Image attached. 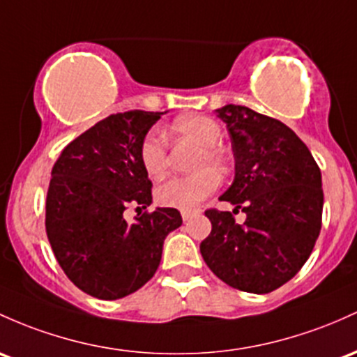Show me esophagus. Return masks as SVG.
I'll return each instance as SVG.
<instances>
[{
    "instance_id": "34e87169",
    "label": "esophagus",
    "mask_w": 357,
    "mask_h": 357,
    "mask_svg": "<svg viewBox=\"0 0 357 357\" xmlns=\"http://www.w3.org/2000/svg\"><path fill=\"white\" fill-rule=\"evenodd\" d=\"M195 213H197V211H191V210H185V211H181V217H183V220H185V222L191 220V218L195 217Z\"/></svg>"
}]
</instances>
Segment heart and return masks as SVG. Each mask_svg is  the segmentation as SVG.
Returning a JSON list of instances; mask_svg holds the SVG:
<instances>
[{
    "instance_id": "heart-1",
    "label": "heart",
    "mask_w": 357,
    "mask_h": 357,
    "mask_svg": "<svg viewBox=\"0 0 357 357\" xmlns=\"http://www.w3.org/2000/svg\"><path fill=\"white\" fill-rule=\"evenodd\" d=\"M172 135L181 137L197 144L199 149L191 176L172 178L155 190V199L160 206L178 210H193L206 197L217 190L215 172H225L229 160L223 151L217 147L222 139V130L215 120L203 115H191L178 119L171 125ZM140 162L149 178L160 179L167 171V149L159 132H149L140 144ZM211 169L214 170L211 171Z\"/></svg>"
}]
</instances>
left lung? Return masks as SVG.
<instances>
[{
    "instance_id": "1",
    "label": "left lung",
    "mask_w": 357,
    "mask_h": 357,
    "mask_svg": "<svg viewBox=\"0 0 357 357\" xmlns=\"http://www.w3.org/2000/svg\"><path fill=\"white\" fill-rule=\"evenodd\" d=\"M215 113L227 125L236 159L234 181L220 199L244 211L245 220L206 210L211 232L199 252L223 283L262 295L283 287L310 257L322 227V174L280 120L241 105Z\"/></svg>"
}]
</instances>
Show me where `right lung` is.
Returning <instances> with one entry per match:
<instances>
[{
    "mask_svg": "<svg viewBox=\"0 0 357 357\" xmlns=\"http://www.w3.org/2000/svg\"><path fill=\"white\" fill-rule=\"evenodd\" d=\"M166 112L109 115L74 139L52 167L45 230L68 278L88 295L119 300L158 271L164 238L181 227L176 208H155L140 144ZM137 206L135 222L123 211Z\"/></svg>",
    "mask_w": 357,
    "mask_h": 357,
    "instance_id": "add662e5",
    "label": "right lung"
}]
</instances>
